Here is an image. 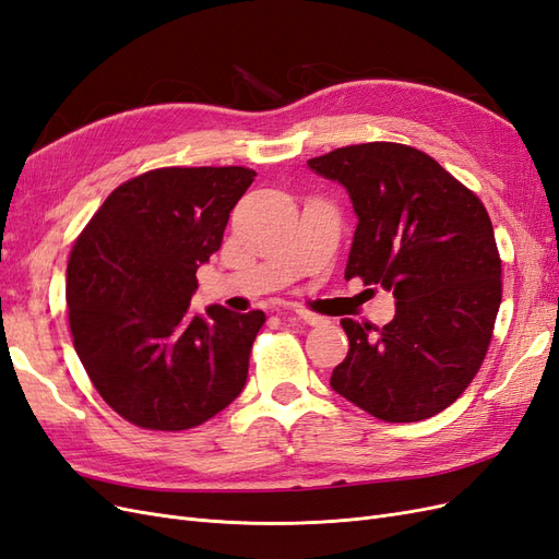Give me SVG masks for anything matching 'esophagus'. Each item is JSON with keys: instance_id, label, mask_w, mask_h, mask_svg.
Segmentation results:
<instances>
[{"instance_id": "34e87169", "label": "esophagus", "mask_w": 559, "mask_h": 559, "mask_svg": "<svg viewBox=\"0 0 559 559\" xmlns=\"http://www.w3.org/2000/svg\"><path fill=\"white\" fill-rule=\"evenodd\" d=\"M296 317L306 321V324H310V326L324 324V317H319V314H314V312H310V310H302V308H296Z\"/></svg>"}]
</instances>
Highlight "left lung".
I'll return each instance as SVG.
<instances>
[{"label": "left lung", "mask_w": 559, "mask_h": 559, "mask_svg": "<svg viewBox=\"0 0 559 559\" xmlns=\"http://www.w3.org/2000/svg\"><path fill=\"white\" fill-rule=\"evenodd\" d=\"M343 183L359 224L345 277L396 298L382 329L343 319L349 352L337 394L384 421L445 411L476 378L501 302V259L480 198L425 151L394 142L335 148L308 160Z\"/></svg>", "instance_id": "obj_1"}]
</instances>
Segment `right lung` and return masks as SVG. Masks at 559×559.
Instances as JSON below:
<instances>
[{
    "instance_id": "1",
    "label": "right lung",
    "mask_w": 559,
    "mask_h": 559,
    "mask_svg": "<svg viewBox=\"0 0 559 559\" xmlns=\"http://www.w3.org/2000/svg\"><path fill=\"white\" fill-rule=\"evenodd\" d=\"M257 173L160 167L118 186L67 263L74 349L123 419L183 431L240 396L265 314L191 312L195 273L224 240L230 210Z\"/></svg>"
}]
</instances>
